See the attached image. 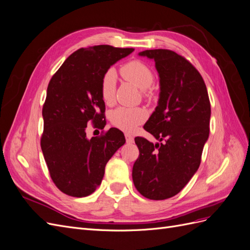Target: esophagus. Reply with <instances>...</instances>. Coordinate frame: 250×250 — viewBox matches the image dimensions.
<instances>
[{"label": "esophagus", "instance_id": "1", "mask_svg": "<svg viewBox=\"0 0 250 250\" xmlns=\"http://www.w3.org/2000/svg\"><path fill=\"white\" fill-rule=\"evenodd\" d=\"M125 139H126V142H127L128 144H132V143L134 142V139H133L132 135L128 134V133H125Z\"/></svg>", "mask_w": 250, "mask_h": 250}]
</instances>
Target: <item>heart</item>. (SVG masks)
<instances>
[{
    "label": "heart",
    "mask_w": 250,
    "mask_h": 250,
    "mask_svg": "<svg viewBox=\"0 0 250 250\" xmlns=\"http://www.w3.org/2000/svg\"><path fill=\"white\" fill-rule=\"evenodd\" d=\"M120 74L126 81L131 82L132 84L142 89L146 99H151L152 94L148 88L153 84L154 74L146 63L140 60H132L121 67ZM116 83L117 75L115 71L108 70L104 73L101 79L100 93L105 104L111 105L115 102ZM146 119L147 111L141 107H118L110 113L111 123L119 129L127 132L133 131Z\"/></svg>",
    "instance_id": "heart-1"
}]
</instances>
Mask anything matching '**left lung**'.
<instances>
[{"instance_id":"1","label":"left lung","mask_w":250,"mask_h":250,"mask_svg":"<svg viewBox=\"0 0 250 250\" xmlns=\"http://www.w3.org/2000/svg\"><path fill=\"white\" fill-rule=\"evenodd\" d=\"M140 55L154 59L160 75V100L144 129L161 143L134 139L140 155L132 179L144 197L164 200L183 190L199 168L209 134L210 103L200 73L184 56L167 49Z\"/></svg>"}]
</instances>
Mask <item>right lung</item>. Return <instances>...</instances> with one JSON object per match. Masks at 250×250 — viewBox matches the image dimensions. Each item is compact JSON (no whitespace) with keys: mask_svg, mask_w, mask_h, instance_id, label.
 <instances>
[{"mask_svg":"<svg viewBox=\"0 0 250 250\" xmlns=\"http://www.w3.org/2000/svg\"><path fill=\"white\" fill-rule=\"evenodd\" d=\"M133 50L107 44L81 48L65 59L49 82L41 147L53 183L72 197H85L96 191L105 166L125 144L123 132L117 128L90 140L86 128L93 124L103 129L106 124L102 76Z\"/></svg>","mask_w":250,"mask_h":250,"instance_id":"obj_1","label":"right lung"}]
</instances>
